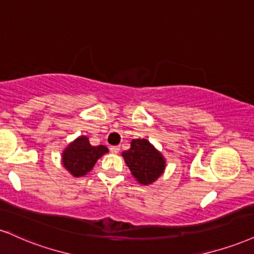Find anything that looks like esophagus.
<instances>
[{"label": "esophagus", "mask_w": 254, "mask_h": 254, "mask_svg": "<svg viewBox=\"0 0 254 254\" xmlns=\"http://www.w3.org/2000/svg\"><path fill=\"white\" fill-rule=\"evenodd\" d=\"M119 150H121V148H119L118 145H114V146H111V148H110V151H111L112 154H117Z\"/></svg>", "instance_id": "esophagus-1"}]
</instances>
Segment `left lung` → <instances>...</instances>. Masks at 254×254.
Instances as JSON below:
<instances>
[{"label":"left lung","instance_id":"obj_1","mask_svg":"<svg viewBox=\"0 0 254 254\" xmlns=\"http://www.w3.org/2000/svg\"><path fill=\"white\" fill-rule=\"evenodd\" d=\"M122 156L140 185H151L166 169L163 155L145 138L132 139L130 149L122 152Z\"/></svg>","mask_w":254,"mask_h":254}]
</instances>
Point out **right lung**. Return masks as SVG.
I'll list each match as a JSON object with an SVG mask.
<instances>
[{"mask_svg": "<svg viewBox=\"0 0 254 254\" xmlns=\"http://www.w3.org/2000/svg\"><path fill=\"white\" fill-rule=\"evenodd\" d=\"M109 152L105 145L93 146L86 136H80L67 145L63 152V164L74 177L86 175L92 170L96 162Z\"/></svg>", "mask_w": 254, "mask_h": 254, "instance_id": "1", "label": "right lung"}]
</instances>
